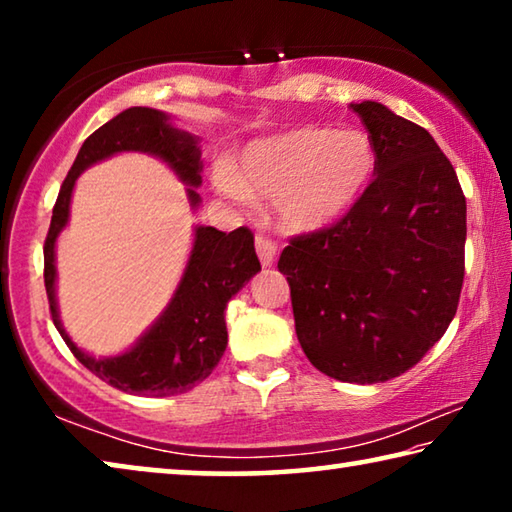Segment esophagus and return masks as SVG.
Returning a JSON list of instances; mask_svg holds the SVG:
<instances>
[{
    "label": "esophagus",
    "mask_w": 512,
    "mask_h": 512,
    "mask_svg": "<svg viewBox=\"0 0 512 512\" xmlns=\"http://www.w3.org/2000/svg\"><path fill=\"white\" fill-rule=\"evenodd\" d=\"M255 248H257V255H259V262H262V266H271L275 259V250H277L275 241L266 235H257Z\"/></svg>",
    "instance_id": "1"
}]
</instances>
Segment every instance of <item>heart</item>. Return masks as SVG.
Returning a JSON list of instances; mask_svg holds the SVG:
<instances>
[{
	"mask_svg": "<svg viewBox=\"0 0 512 512\" xmlns=\"http://www.w3.org/2000/svg\"><path fill=\"white\" fill-rule=\"evenodd\" d=\"M377 169V149L361 128H293L246 146L239 167L221 162L214 183L225 196L248 201L273 196L287 230L314 232L334 223L366 192Z\"/></svg>",
	"mask_w": 512,
	"mask_h": 512,
	"instance_id": "heart-1",
	"label": "heart"
}]
</instances>
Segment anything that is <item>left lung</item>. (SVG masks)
Masks as SVG:
<instances>
[{
  "label": "left lung",
  "mask_w": 512,
  "mask_h": 512,
  "mask_svg": "<svg viewBox=\"0 0 512 512\" xmlns=\"http://www.w3.org/2000/svg\"><path fill=\"white\" fill-rule=\"evenodd\" d=\"M350 108L375 142V178L343 219L293 237L277 268L307 359L327 377L377 384L413 368L452 323L465 196L422 126L377 101Z\"/></svg>",
  "instance_id": "1"
}]
</instances>
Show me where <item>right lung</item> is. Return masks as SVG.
<instances>
[{
    "mask_svg": "<svg viewBox=\"0 0 512 512\" xmlns=\"http://www.w3.org/2000/svg\"><path fill=\"white\" fill-rule=\"evenodd\" d=\"M121 151H144L158 155L178 173L183 183L201 185V149L198 140L169 124V117L153 108H128L103 124L83 142L79 155L60 187L51 225L45 239V289L51 320L67 348L92 375L124 393L146 397H169L187 393L210 377L228 345L225 305L257 271H262L255 253V237L248 228L221 232L198 225L194 248L183 280L155 325L131 350L110 359H94L76 348L58 320L54 248L60 230L67 225L69 201L76 178L90 164ZM189 201L198 205L201 196L187 189Z\"/></svg>",
    "mask_w": 512,
    "mask_h": 512,
    "instance_id": "1",
    "label": "right lung"
}]
</instances>
